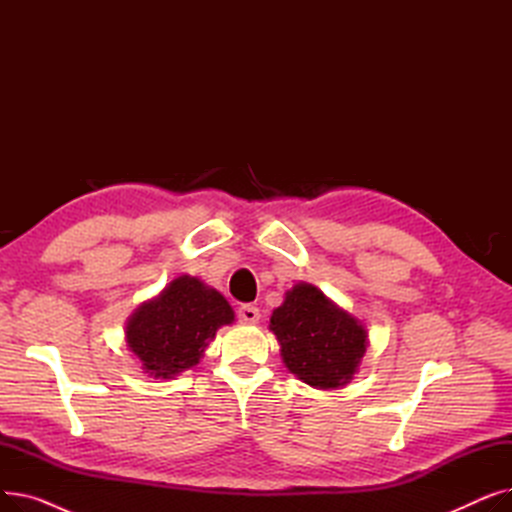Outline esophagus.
I'll return each mask as SVG.
<instances>
[{
	"label": "esophagus",
	"mask_w": 512,
	"mask_h": 512,
	"mask_svg": "<svg viewBox=\"0 0 512 512\" xmlns=\"http://www.w3.org/2000/svg\"><path fill=\"white\" fill-rule=\"evenodd\" d=\"M238 317H240V321H245V324H257L261 313H259V309L253 307V305H242V307L238 309Z\"/></svg>",
	"instance_id": "obj_1"
}]
</instances>
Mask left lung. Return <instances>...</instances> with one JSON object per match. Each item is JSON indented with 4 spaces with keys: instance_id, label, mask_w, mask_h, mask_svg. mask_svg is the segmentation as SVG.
<instances>
[{
    "instance_id": "8db88e82",
    "label": "left lung",
    "mask_w": 512,
    "mask_h": 512,
    "mask_svg": "<svg viewBox=\"0 0 512 512\" xmlns=\"http://www.w3.org/2000/svg\"><path fill=\"white\" fill-rule=\"evenodd\" d=\"M270 330L288 371L319 390L351 382L369 344L361 321L307 282L286 292L272 313Z\"/></svg>"
}]
</instances>
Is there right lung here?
Returning <instances> with one entry per match:
<instances>
[{
    "instance_id": "1",
    "label": "right lung",
    "mask_w": 512,
    "mask_h": 512,
    "mask_svg": "<svg viewBox=\"0 0 512 512\" xmlns=\"http://www.w3.org/2000/svg\"><path fill=\"white\" fill-rule=\"evenodd\" d=\"M232 321L224 294L184 274L134 309L126 321V346L145 373L172 380L195 367L215 332Z\"/></svg>"
}]
</instances>
